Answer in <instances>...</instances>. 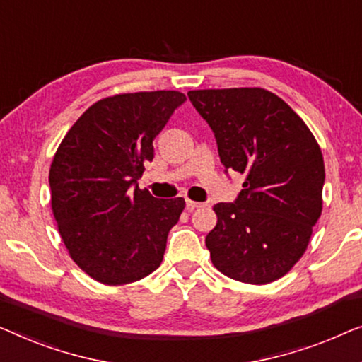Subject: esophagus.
I'll use <instances>...</instances> for the list:
<instances>
[{"label":"esophagus","instance_id":"obj_1","mask_svg":"<svg viewBox=\"0 0 362 362\" xmlns=\"http://www.w3.org/2000/svg\"><path fill=\"white\" fill-rule=\"evenodd\" d=\"M185 206H187L188 211H193V210H195V208H202L203 203H198V202H193V200H187Z\"/></svg>","mask_w":362,"mask_h":362}]
</instances>
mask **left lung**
Returning <instances> with one entry per match:
<instances>
[{
  "mask_svg": "<svg viewBox=\"0 0 362 362\" xmlns=\"http://www.w3.org/2000/svg\"><path fill=\"white\" fill-rule=\"evenodd\" d=\"M187 95L215 132L221 164L244 175L238 200L213 206L218 223L205 239L213 266L239 282L277 281L307 251L322 215V149L272 91L252 86Z\"/></svg>",
  "mask_w": 362,
  "mask_h": 362,
  "instance_id": "8db88e82",
  "label": "left lung"
}]
</instances>
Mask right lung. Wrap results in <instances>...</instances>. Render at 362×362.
<instances>
[{"instance_id":"add662e5","label":"right lung","mask_w":362,"mask_h":362,"mask_svg":"<svg viewBox=\"0 0 362 362\" xmlns=\"http://www.w3.org/2000/svg\"><path fill=\"white\" fill-rule=\"evenodd\" d=\"M185 100L175 90L108 96L57 147L49 170L52 213L70 257L95 281L131 284L160 266L185 200L132 185L154 159L152 141Z\"/></svg>"}]
</instances>
